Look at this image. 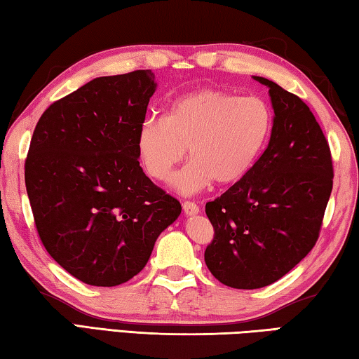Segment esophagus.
<instances>
[{
  "label": "esophagus",
  "instance_id": "obj_1",
  "mask_svg": "<svg viewBox=\"0 0 359 359\" xmlns=\"http://www.w3.org/2000/svg\"><path fill=\"white\" fill-rule=\"evenodd\" d=\"M183 211L186 216H194V215H198V205L196 202H191V200H186V202L183 203Z\"/></svg>",
  "mask_w": 359,
  "mask_h": 359
}]
</instances>
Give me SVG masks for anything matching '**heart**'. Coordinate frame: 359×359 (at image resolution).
Listing matches in <instances>:
<instances>
[{
  "label": "heart",
  "instance_id": "heart-1",
  "mask_svg": "<svg viewBox=\"0 0 359 359\" xmlns=\"http://www.w3.org/2000/svg\"><path fill=\"white\" fill-rule=\"evenodd\" d=\"M273 110L255 96L200 90L170 105L163 118L138 129L137 151L151 180L165 181L189 149L191 162L172 178L183 194H196L212 181L227 186L243 180L273 132Z\"/></svg>",
  "mask_w": 359,
  "mask_h": 359
}]
</instances>
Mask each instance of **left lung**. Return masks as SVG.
<instances>
[{
  "instance_id": "8db88e82",
  "label": "left lung",
  "mask_w": 359,
  "mask_h": 359,
  "mask_svg": "<svg viewBox=\"0 0 359 359\" xmlns=\"http://www.w3.org/2000/svg\"><path fill=\"white\" fill-rule=\"evenodd\" d=\"M274 123L268 147L243 180L205 206L215 238L206 266L231 288L266 287L311 252L332 191L328 140L297 94L274 81Z\"/></svg>"
}]
</instances>
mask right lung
Returning <instances> with one entry per match:
<instances>
[{"label":"right lung","instance_id":"right-lung-1","mask_svg":"<svg viewBox=\"0 0 359 359\" xmlns=\"http://www.w3.org/2000/svg\"><path fill=\"white\" fill-rule=\"evenodd\" d=\"M154 74L99 77L42 113L25 161L41 241L74 278L115 287L147 265L181 205L143 173L137 134Z\"/></svg>","mask_w":359,"mask_h":359}]
</instances>
